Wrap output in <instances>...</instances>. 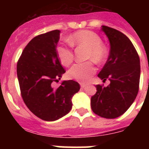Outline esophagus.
<instances>
[{"mask_svg": "<svg viewBox=\"0 0 149 149\" xmlns=\"http://www.w3.org/2000/svg\"><path fill=\"white\" fill-rule=\"evenodd\" d=\"M81 84V88H84L85 86H86V84Z\"/></svg>", "mask_w": 149, "mask_h": 149, "instance_id": "1", "label": "esophagus"}]
</instances>
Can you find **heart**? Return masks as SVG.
I'll return each instance as SVG.
<instances>
[{
    "label": "heart",
    "mask_w": 149,
    "mask_h": 149,
    "mask_svg": "<svg viewBox=\"0 0 149 149\" xmlns=\"http://www.w3.org/2000/svg\"><path fill=\"white\" fill-rule=\"evenodd\" d=\"M72 46L87 48L86 58L96 63H101L107 57V49L102 44L101 37L90 30H79L72 34L68 39ZM56 54L62 65L68 66L73 62L74 54L72 49L64 45L56 48ZM95 72V67L93 62L89 61L74 65L68 71L71 78L81 83H86Z\"/></svg>",
    "instance_id": "b5f03b06"
}]
</instances>
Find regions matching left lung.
Instances as JSON below:
<instances>
[{
    "label": "left lung",
    "mask_w": 149,
    "mask_h": 149,
    "mask_svg": "<svg viewBox=\"0 0 149 149\" xmlns=\"http://www.w3.org/2000/svg\"><path fill=\"white\" fill-rule=\"evenodd\" d=\"M101 30L108 38L110 50L98 77L103 82L109 79L110 84L106 87L96 85L91 107L99 116L115 119L127 111L137 95L140 62L134 45L125 34L107 26H102Z\"/></svg>",
    "instance_id": "obj_1"
}]
</instances>
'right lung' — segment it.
Returning a JSON list of instances; mask_svg holds the SVG:
<instances>
[{
  "label": "right lung",
  "instance_id": "1",
  "mask_svg": "<svg viewBox=\"0 0 149 149\" xmlns=\"http://www.w3.org/2000/svg\"><path fill=\"white\" fill-rule=\"evenodd\" d=\"M58 30L34 37L27 45L17 64V75L24 102L41 119L56 121L69 113L72 98L80 90L72 80L63 81L59 87L54 82L65 72L56 54Z\"/></svg>",
  "mask_w": 149,
  "mask_h": 149
}]
</instances>
